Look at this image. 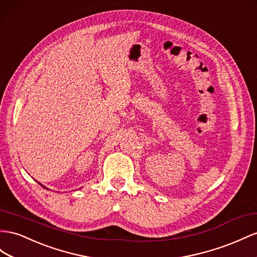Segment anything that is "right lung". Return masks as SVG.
Instances as JSON below:
<instances>
[{
    "label": "right lung",
    "instance_id": "right-lung-1",
    "mask_svg": "<svg viewBox=\"0 0 257 257\" xmlns=\"http://www.w3.org/2000/svg\"><path fill=\"white\" fill-rule=\"evenodd\" d=\"M39 184H40V183H39ZM40 185H41V186H42V187H43V188H45V189H48V188H46V187H45V186H43L42 184H40Z\"/></svg>",
    "mask_w": 257,
    "mask_h": 257
}]
</instances>
